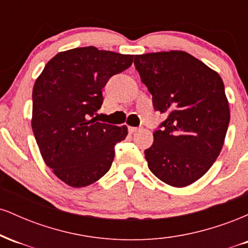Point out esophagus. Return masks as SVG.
Masks as SVG:
<instances>
[{
    "label": "esophagus",
    "mask_w": 248,
    "mask_h": 248,
    "mask_svg": "<svg viewBox=\"0 0 248 248\" xmlns=\"http://www.w3.org/2000/svg\"><path fill=\"white\" fill-rule=\"evenodd\" d=\"M128 130H129V133H136V132H139V128H136V127H128Z\"/></svg>",
    "instance_id": "34e87169"
}]
</instances>
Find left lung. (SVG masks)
I'll use <instances>...</instances> for the list:
<instances>
[{
  "label": "left lung",
  "instance_id": "obj_1",
  "mask_svg": "<svg viewBox=\"0 0 248 248\" xmlns=\"http://www.w3.org/2000/svg\"><path fill=\"white\" fill-rule=\"evenodd\" d=\"M134 65L167 115L144 150L148 168L168 186L198 181L217 160L230 122L224 82L215 70L186 51L136 55Z\"/></svg>",
  "mask_w": 248,
  "mask_h": 248
}]
</instances>
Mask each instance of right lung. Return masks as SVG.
<instances>
[{
	"label": "right lung",
	"instance_id": "right-lung-1",
	"mask_svg": "<svg viewBox=\"0 0 248 248\" xmlns=\"http://www.w3.org/2000/svg\"><path fill=\"white\" fill-rule=\"evenodd\" d=\"M133 55L94 46L57 53L36 79L31 127L45 164L61 181L82 187L99 181L114 160L127 126L96 122L102 88L132 65Z\"/></svg>",
	"mask_w": 248,
	"mask_h": 248
}]
</instances>
